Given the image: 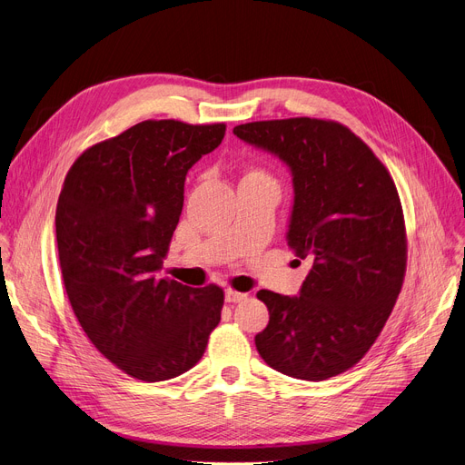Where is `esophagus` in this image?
Segmentation results:
<instances>
[{"instance_id":"34e87169","label":"esophagus","mask_w":465,"mask_h":465,"mask_svg":"<svg viewBox=\"0 0 465 465\" xmlns=\"http://www.w3.org/2000/svg\"><path fill=\"white\" fill-rule=\"evenodd\" d=\"M245 298H247V294H242V292H237V290H232V288L226 290V302L228 303H239Z\"/></svg>"}]
</instances>
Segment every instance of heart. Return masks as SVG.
Masks as SVG:
<instances>
[{
    "mask_svg": "<svg viewBox=\"0 0 465 465\" xmlns=\"http://www.w3.org/2000/svg\"><path fill=\"white\" fill-rule=\"evenodd\" d=\"M245 177H247V179H263V181H273V179H272V175L267 173V171L260 169V167H256V169H251ZM273 183H275V181H273Z\"/></svg>",
    "mask_w": 465,
    "mask_h": 465,
    "instance_id": "1",
    "label": "heart"
}]
</instances>
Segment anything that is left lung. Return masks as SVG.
I'll use <instances>...</instances> for the list:
<instances>
[{"mask_svg":"<svg viewBox=\"0 0 465 465\" xmlns=\"http://www.w3.org/2000/svg\"><path fill=\"white\" fill-rule=\"evenodd\" d=\"M233 134L292 169L288 245L312 262L298 298L256 294L270 311L256 349L288 377L326 381L371 349L401 292L407 232L398 188L370 146L335 120H260Z\"/></svg>","mask_w":465,"mask_h":465,"instance_id":"8db88e82","label":"left lung"}]
</instances>
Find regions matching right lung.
<instances>
[{"instance_id": "right-lung-1", "label": "right lung", "mask_w": 465, "mask_h": 465, "mask_svg": "<svg viewBox=\"0 0 465 465\" xmlns=\"http://www.w3.org/2000/svg\"><path fill=\"white\" fill-rule=\"evenodd\" d=\"M224 122L143 120L95 143L67 171L56 205L64 286L92 345L126 375L158 382L200 361L224 290L158 279L179 224L188 169Z\"/></svg>"}]
</instances>
